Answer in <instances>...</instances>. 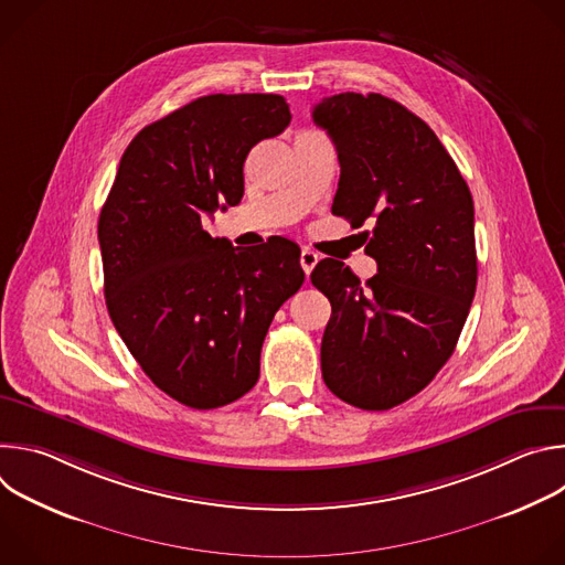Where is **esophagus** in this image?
<instances>
[{
  "label": "esophagus",
  "instance_id": "34e87169",
  "mask_svg": "<svg viewBox=\"0 0 565 565\" xmlns=\"http://www.w3.org/2000/svg\"><path fill=\"white\" fill-rule=\"evenodd\" d=\"M317 262H319V257L312 253V250H301V257H299V264H301V268H303V273H306V277L312 273V268L317 266Z\"/></svg>",
  "mask_w": 565,
  "mask_h": 565
}]
</instances>
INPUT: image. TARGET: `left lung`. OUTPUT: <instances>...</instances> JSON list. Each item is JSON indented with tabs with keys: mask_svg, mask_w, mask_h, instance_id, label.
Masks as SVG:
<instances>
[{
	"mask_svg": "<svg viewBox=\"0 0 565 565\" xmlns=\"http://www.w3.org/2000/svg\"><path fill=\"white\" fill-rule=\"evenodd\" d=\"M340 158L333 214L364 223L366 284L338 259L310 281L331 301L321 377L344 402L384 412L420 393L451 358L476 292L473 201L431 127L380 94L312 109Z\"/></svg>",
	"mask_w": 565,
	"mask_h": 565,
	"instance_id": "obj_1",
	"label": "left lung"
}]
</instances>
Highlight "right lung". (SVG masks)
<instances>
[{"mask_svg": "<svg viewBox=\"0 0 565 565\" xmlns=\"http://www.w3.org/2000/svg\"><path fill=\"white\" fill-rule=\"evenodd\" d=\"M288 122L275 94L196 98L134 136L103 205L109 317L145 375L185 407L216 409L257 384L270 321L303 284L292 241L238 250L201 225L241 203L248 151Z\"/></svg>", "mask_w": 565, "mask_h": 565, "instance_id": "right-lung-1", "label": "right lung"}]
</instances>
